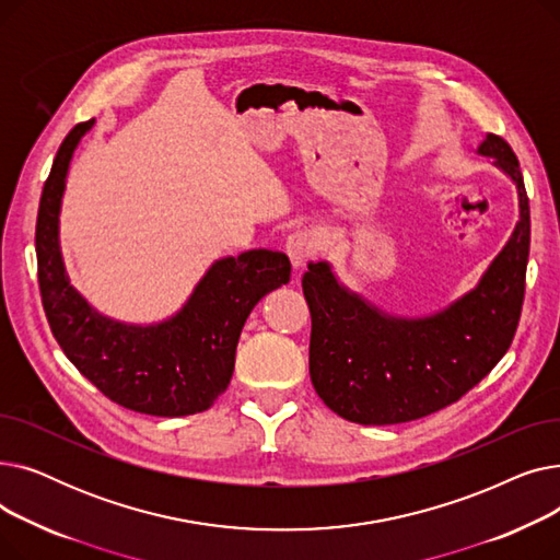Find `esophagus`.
<instances>
[{
	"instance_id": "esophagus-1",
	"label": "esophagus",
	"mask_w": 560,
	"mask_h": 560,
	"mask_svg": "<svg viewBox=\"0 0 560 560\" xmlns=\"http://www.w3.org/2000/svg\"><path fill=\"white\" fill-rule=\"evenodd\" d=\"M285 252L290 256L292 268L300 270L302 265L317 252V241L311 231H295L288 235V243H285Z\"/></svg>"
}]
</instances>
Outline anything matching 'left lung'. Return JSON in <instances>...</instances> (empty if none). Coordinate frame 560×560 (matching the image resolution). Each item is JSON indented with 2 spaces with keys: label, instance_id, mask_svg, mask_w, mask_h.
<instances>
[{
  "label": "left lung",
  "instance_id": "left-lung-1",
  "mask_svg": "<svg viewBox=\"0 0 560 560\" xmlns=\"http://www.w3.org/2000/svg\"><path fill=\"white\" fill-rule=\"evenodd\" d=\"M477 152L515 184L520 218L479 283L447 308L390 315L342 285L327 260L308 262L302 288L311 308V381L349 422L381 427L431 416L475 388L513 342L532 243L528 197L504 138L488 133Z\"/></svg>",
  "mask_w": 560,
  "mask_h": 560
}]
</instances>
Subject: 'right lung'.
Wrapping results in <instances>:
<instances>
[{
	"mask_svg": "<svg viewBox=\"0 0 560 560\" xmlns=\"http://www.w3.org/2000/svg\"><path fill=\"white\" fill-rule=\"evenodd\" d=\"M93 125H77L58 147L38 206V283L51 334L70 363L110 401L159 418L201 413L229 386L252 308L290 281V260L272 249L220 258L188 302L154 325H127L102 315L70 283L58 245L70 161Z\"/></svg>",
	"mask_w": 560,
	"mask_h": 560,
	"instance_id": "add662e5",
	"label": "right lung"
}]
</instances>
